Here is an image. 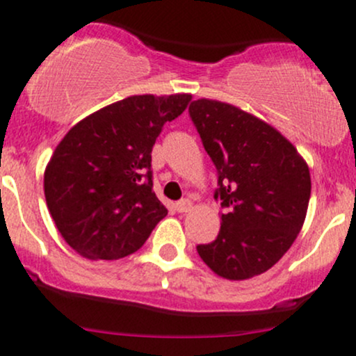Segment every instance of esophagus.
<instances>
[{
  "mask_svg": "<svg viewBox=\"0 0 356 356\" xmlns=\"http://www.w3.org/2000/svg\"><path fill=\"white\" fill-rule=\"evenodd\" d=\"M193 208V203L189 200H181L175 203V210L179 211V213H186V211H189Z\"/></svg>",
  "mask_w": 356,
  "mask_h": 356,
  "instance_id": "esophagus-1",
  "label": "esophagus"
}]
</instances>
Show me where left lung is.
Wrapping results in <instances>:
<instances>
[{"mask_svg": "<svg viewBox=\"0 0 356 356\" xmlns=\"http://www.w3.org/2000/svg\"><path fill=\"white\" fill-rule=\"evenodd\" d=\"M189 115L218 170L220 231L200 245L220 277L245 281L274 267L303 227L312 181L307 161L270 124L229 103L201 98Z\"/></svg>", "mask_w": 356, "mask_h": 356, "instance_id": "8db88e82", "label": "left lung"}]
</instances>
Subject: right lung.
I'll return each instance as SVG.
<instances>
[{"label": "right lung", "instance_id": "add662e5", "mask_svg": "<svg viewBox=\"0 0 356 356\" xmlns=\"http://www.w3.org/2000/svg\"><path fill=\"white\" fill-rule=\"evenodd\" d=\"M191 98L129 96L82 118L58 143L44 170L46 204L81 257H127L167 215L153 191L152 149Z\"/></svg>", "mask_w": 356, "mask_h": 356}]
</instances>
